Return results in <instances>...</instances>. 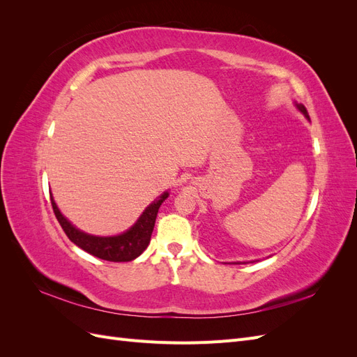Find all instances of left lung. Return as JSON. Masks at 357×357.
<instances>
[{"label": "left lung", "instance_id": "obj_1", "mask_svg": "<svg viewBox=\"0 0 357 357\" xmlns=\"http://www.w3.org/2000/svg\"><path fill=\"white\" fill-rule=\"evenodd\" d=\"M296 107H298V109H299V112L302 113V114H304L307 119H310V116H308V112H307V109H305V107L304 105H302V104H296Z\"/></svg>", "mask_w": 357, "mask_h": 357}]
</instances>
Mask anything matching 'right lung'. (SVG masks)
Masks as SVG:
<instances>
[{"mask_svg": "<svg viewBox=\"0 0 357 357\" xmlns=\"http://www.w3.org/2000/svg\"><path fill=\"white\" fill-rule=\"evenodd\" d=\"M168 192L162 193L158 199H155L143 211V214L139 215L138 220L131 226V228L126 232L114 236H95L79 231L61 214L56 202L53 201V197H50V201L53 213H55L63 232L67 234L68 238L75 245H79L84 252H88L95 257L104 259V261L129 262L134 261L135 257H138L147 248L150 243V236H152L155 228L158 210L160 207V204L168 198Z\"/></svg>", "mask_w": 357, "mask_h": 357, "instance_id": "add662e5", "label": "right lung"}]
</instances>
